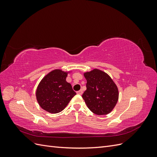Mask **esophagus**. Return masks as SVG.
I'll return each instance as SVG.
<instances>
[{
  "label": "esophagus",
  "mask_w": 157,
  "mask_h": 157,
  "mask_svg": "<svg viewBox=\"0 0 157 157\" xmlns=\"http://www.w3.org/2000/svg\"><path fill=\"white\" fill-rule=\"evenodd\" d=\"M77 94H78V95H82V93H83V92H82V90H80L79 91L77 92Z\"/></svg>",
  "instance_id": "esophagus-1"
}]
</instances>
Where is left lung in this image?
Masks as SVG:
<instances>
[{
	"instance_id": "left-lung-1",
	"label": "left lung",
	"mask_w": 157,
	"mask_h": 157,
	"mask_svg": "<svg viewBox=\"0 0 157 157\" xmlns=\"http://www.w3.org/2000/svg\"><path fill=\"white\" fill-rule=\"evenodd\" d=\"M87 80L86 90L82 98L88 109L98 115L111 112L118 99L117 85L103 71L94 69L84 74Z\"/></svg>"
}]
</instances>
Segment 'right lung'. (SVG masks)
<instances>
[{"mask_svg": "<svg viewBox=\"0 0 157 157\" xmlns=\"http://www.w3.org/2000/svg\"><path fill=\"white\" fill-rule=\"evenodd\" d=\"M67 73L56 69L42 78L37 87L36 96L39 105L50 113L63 111L75 95L72 86L66 81Z\"/></svg>", "mask_w": 157, "mask_h": 157, "instance_id": "right-lung-1", "label": "right lung"}]
</instances>
